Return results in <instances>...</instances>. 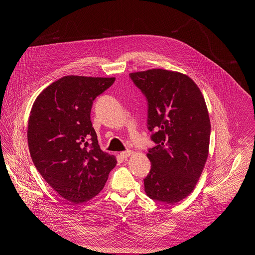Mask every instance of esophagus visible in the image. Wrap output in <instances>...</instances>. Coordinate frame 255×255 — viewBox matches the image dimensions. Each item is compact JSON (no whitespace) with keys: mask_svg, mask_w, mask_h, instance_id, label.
<instances>
[{"mask_svg":"<svg viewBox=\"0 0 255 255\" xmlns=\"http://www.w3.org/2000/svg\"><path fill=\"white\" fill-rule=\"evenodd\" d=\"M131 154H132V152H131L130 150H127V151L121 152V157H122V158H124V159H126V158L129 157Z\"/></svg>","mask_w":255,"mask_h":255,"instance_id":"1","label":"esophagus"}]
</instances>
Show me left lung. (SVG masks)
I'll return each instance as SVG.
<instances>
[{
  "label": "left lung",
  "mask_w": 255,
  "mask_h": 255,
  "mask_svg": "<svg viewBox=\"0 0 255 255\" xmlns=\"http://www.w3.org/2000/svg\"><path fill=\"white\" fill-rule=\"evenodd\" d=\"M148 101L147 125L156 146L144 189L151 199L174 204L194 189L205 166L211 125L204 97L183 73L152 69L129 73Z\"/></svg>",
  "instance_id": "8db88e82"
}]
</instances>
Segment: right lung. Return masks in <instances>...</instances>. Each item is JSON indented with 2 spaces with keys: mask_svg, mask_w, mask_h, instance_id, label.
I'll return each mask as SVG.
<instances>
[{
  "mask_svg": "<svg viewBox=\"0 0 255 255\" xmlns=\"http://www.w3.org/2000/svg\"><path fill=\"white\" fill-rule=\"evenodd\" d=\"M115 79L64 76L37 96L30 112L31 159L43 179L73 204L96 196L117 164L114 155L100 149L90 120L94 99Z\"/></svg>",
  "mask_w": 255,
  "mask_h": 255,
  "instance_id": "right-lung-1",
  "label": "right lung"
}]
</instances>
